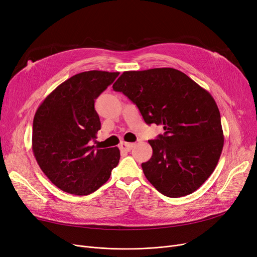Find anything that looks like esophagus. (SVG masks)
I'll return each mask as SVG.
<instances>
[{"instance_id": "1", "label": "esophagus", "mask_w": 257, "mask_h": 257, "mask_svg": "<svg viewBox=\"0 0 257 257\" xmlns=\"http://www.w3.org/2000/svg\"><path fill=\"white\" fill-rule=\"evenodd\" d=\"M135 144L134 143H127V142H121L119 144V148L121 150H126V151H130L132 148H134Z\"/></svg>"}]
</instances>
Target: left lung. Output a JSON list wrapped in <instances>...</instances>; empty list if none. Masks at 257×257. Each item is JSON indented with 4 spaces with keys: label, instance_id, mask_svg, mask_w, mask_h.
<instances>
[{
    "label": "left lung",
    "instance_id": "1",
    "mask_svg": "<svg viewBox=\"0 0 257 257\" xmlns=\"http://www.w3.org/2000/svg\"><path fill=\"white\" fill-rule=\"evenodd\" d=\"M113 90L137 104L148 125L164 135L148 141L153 157L142 168L164 196L194 193L210 177L223 148L220 112L212 95L172 68L123 72Z\"/></svg>",
    "mask_w": 257,
    "mask_h": 257
}]
</instances>
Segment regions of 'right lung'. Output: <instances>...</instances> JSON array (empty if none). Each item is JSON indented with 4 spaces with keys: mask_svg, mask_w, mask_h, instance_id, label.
<instances>
[{
    "mask_svg": "<svg viewBox=\"0 0 257 257\" xmlns=\"http://www.w3.org/2000/svg\"><path fill=\"white\" fill-rule=\"evenodd\" d=\"M118 72L88 71L59 84L37 109L33 153L44 175L61 191L85 196L106 183L119 149L91 146L100 130L94 102Z\"/></svg>",
    "mask_w": 257,
    "mask_h": 257,
    "instance_id": "add662e5",
    "label": "right lung"
}]
</instances>
